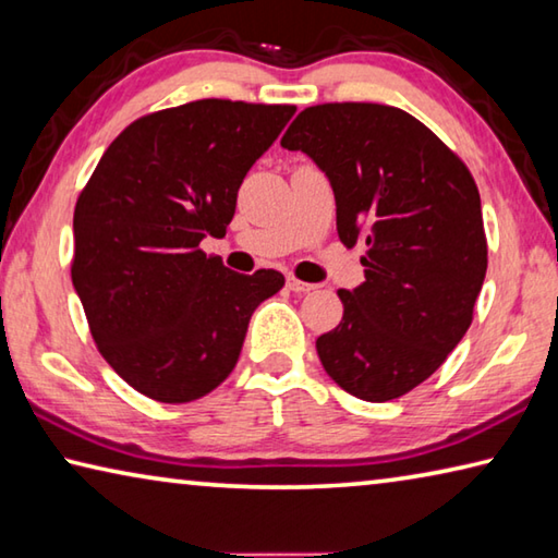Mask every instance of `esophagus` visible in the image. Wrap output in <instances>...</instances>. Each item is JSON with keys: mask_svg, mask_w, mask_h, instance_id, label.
<instances>
[{"mask_svg": "<svg viewBox=\"0 0 558 558\" xmlns=\"http://www.w3.org/2000/svg\"><path fill=\"white\" fill-rule=\"evenodd\" d=\"M287 287L294 291V294H308L314 284H306V281H299L296 277H287Z\"/></svg>", "mask_w": 558, "mask_h": 558, "instance_id": "obj_1", "label": "esophagus"}]
</instances>
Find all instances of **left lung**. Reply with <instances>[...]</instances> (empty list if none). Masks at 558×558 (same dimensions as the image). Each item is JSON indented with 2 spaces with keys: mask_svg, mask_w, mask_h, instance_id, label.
I'll use <instances>...</instances> for the list:
<instances>
[{
  "mask_svg": "<svg viewBox=\"0 0 558 558\" xmlns=\"http://www.w3.org/2000/svg\"><path fill=\"white\" fill-rule=\"evenodd\" d=\"M281 146L326 173L340 242L367 247L365 281L338 291L343 320L316 340L320 363L365 402L402 397L471 328L487 269L473 175L416 117L375 102L306 107Z\"/></svg>",
  "mask_w": 558,
  "mask_h": 558,
  "instance_id": "8db88e82",
  "label": "left lung"
}]
</instances>
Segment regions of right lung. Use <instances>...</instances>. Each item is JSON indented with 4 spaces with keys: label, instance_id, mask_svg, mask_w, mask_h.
<instances>
[{
    "label": "right lung",
    "instance_id": "1",
    "mask_svg": "<svg viewBox=\"0 0 558 558\" xmlns=\"http://www.w3.org/2000/svg\"><path fill=\"white\" fill-rule=\"evenodd\" d=\"M294 105L195 100L132 122L75 203L73 287L102 357L156 402L213 392L238 365L250 318L284 287L205 257L225 238L252 163Z\"/></svg>",
    "mask_w": 558,
    "mask_h": 558
}]
</instances>
